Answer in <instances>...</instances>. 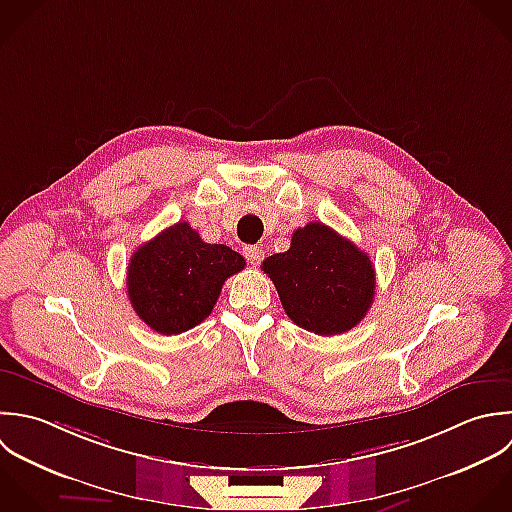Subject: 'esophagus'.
Returning <instances> with one entry per match:
<instances>
[{
  "label": "esophagus",
  "mask_w": 512,
  "mask_h": 512,
  "mask_svg": "<svg viewBox=\"0 0 512 512\" xmlns=\"http://www.w3.org/2000/svg\"><path fill=\"white\" fill-rule=\"evenodd\" d=\"M243 255H245V259L251 265H259L263 261L265 253H263V249L259 245H247V247H243Z\"/></svg>",
  "instance_id": "34e87169"
}]
</instances>
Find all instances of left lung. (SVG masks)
Returning <instances> with one entry per match:
<instances>
[{"label":"left lung","mask_w":512,"mask_h":512,"mask_svg":"<svg viewBox=\"0 0 512 512\" xmlns=\"http://www.w3.org/2000/svg\"><path fill=\"white\" fill-rule=\"evenodd\" d=\"M261 269L275 283L287 317L315 335L353 329L375 299L369 255L325 223L297 229L291 247L267 257Z\"/></svg>","instance_id":"1"}]
</instances>
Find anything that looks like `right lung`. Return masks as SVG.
Wrapping results in <instances>:
<instances>
[{"label":"right lung","mask_w":512,"mask_h":512,"mask_svg":"<svg viewBox=\"0 0 512 512\" xmlns=\"http://www.w3.org/2000/svg\"><path fill=\"white\" fill-rule=\"evenodd\" d=\"M245 259L205 243L189 223H175L141 245L127 267V295L139 319L161 335H179L207 319L227 277Z\"/></svg>","instance_id":"obj_1"}]
</instances>
